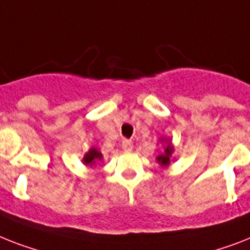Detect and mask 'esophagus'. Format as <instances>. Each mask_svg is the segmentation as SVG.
<instances>
[{
	"label": "esophagus",
	"mask_w": 250,
	"mask_h": 250,
	"mask_svg": "<svg viewBox=\"0 0 250 250\" xmlns=\"http://www.w3.org/2000/svg\"><path fill=\"white\" fill-rule=\"evenodd\" d=\"M122 149L125 150V153H129V151H132V149H133V143H132L131 140H125V141L122 143Z\"/></svg>",
	"instance_id": "obj_1"
}]
</instances>
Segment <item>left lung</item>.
<instances>
[{"label": "left lung", "mask_w": 250, "mask_h": 250, "mask_svg": "<svg viewBox=\"0 0 250 250\" xmlns=\"http://www.w3.org/2000/svg\"><path fill=\"white\" fill-rule=\"evenodd\" d=\"M159 143L162 144V153L157 157V162L159 163V166L162 168L169 167V164L173 162V153H174V146L172 144L171 139H167V137H160Z\"/></svg>", "instance_id": "left-lung-1"}]
</instances>
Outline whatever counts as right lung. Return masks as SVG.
I'll use <instances>...</instances> for the list:
<instances>
[{"instance_id": "1", "label": "right lung", "mask_w": 250, "mask_h": 250, "mask_svg": "<svg viewBox=\"0 0 250 250\" xmlns=\"http://www.w3.org/2000/svg\"><path fill=\"white\" fill-rule=\"evenodd\" d=\"M103 154H101V151L99 149H96L95 146H92L88 151H86V154L83 155L82 158V163L84 164V166H90V167H92V166H95L96 164V162H100V160H103Z\"/></svg>"}]
</instances>
